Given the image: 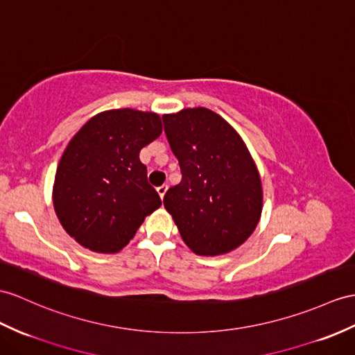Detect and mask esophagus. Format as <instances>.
I'll list each match as a JSON object with an SVG mask.
<instances>
[{"label":"esophagus","mask_w":355,"mask_h":355,"mask_svg":"<svg viewBox=\"0 0 355 355\" xmlns=\"http://www.w3.org/2000/svg\"><path fill=\"white\" fill-rule=\"evenodd\" d=\"M167 189H168V187H167V185H161V187H158V188H157V191H158V194H159V197H161V198H164V196H166Z\"/></svg>","instance_id":"obj_1"}]
</instances>
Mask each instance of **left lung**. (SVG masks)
I'll return each instance as SVG.
<instances>
[{
    "instance_id": "left-lung-1",
    "label": "left lung",
    "mask_w": 355,
    "mask_h": 355,
    "mask_svg": "<svg viewBox=\"0 0 355 355\" xmlns=\"http://www.w3.org/2000/svg\"><path fill=\"white\" fill-rule=\"evenodd\" d=\"M182 180L164 196L180 236L198 256H220L244 244L261 220L263 193L244 140L205 107L164 114Z\"/></svg>"
}]
</instances>
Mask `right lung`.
Masks as SVG:
<instances>
[{
  "label": "right lung",
  "instance_id": "1",
  "mask_svg": "<svg viewBox=\"0 0 355 355\" xmlns=\"http://www.w3.org/2000/svg\"><path fill=\"white\" fill-rule=\"evenodd\" d=\"M157 112L107 110L93 116L58 162L53 203L63 229L96 253H117L161 206L140 150L161 135Z\"/></svg>",
  "mask_w": 355,
  "mask_h": 355
}]
</instances>
